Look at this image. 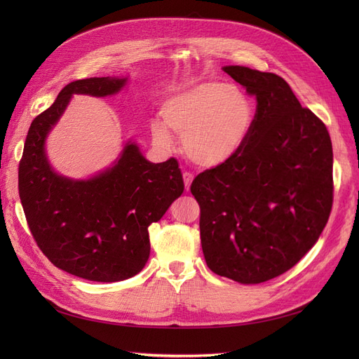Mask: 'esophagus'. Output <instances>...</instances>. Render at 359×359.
Returning a JSON list of instances; mask_svg holds the SVG:
<instances>
[{
    "instance_id": "esophagus-1",
    "label": "esophagus",
    "mask_w": 359,
    "mask_h": 359,
    "mask_svg": "<svg viewBox=\"0 0 359 359\" xmlns=\"http://www.w3.org/2000/svg\"><path fill=\"white\" fill-rule=\"evenodd\" d=\"M182 180H184V186H186V190L189 191V190H190V186H191V182H193V173L184 172V173H182Z\"/></svg>"
}]
</instances>
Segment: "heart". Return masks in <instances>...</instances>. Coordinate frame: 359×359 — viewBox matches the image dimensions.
Instances as JSON below:
<instances>
[{
	"instance_id": "obj_1",
	"label": "heart",
	"mask_w": 359,
	"mask_h": 359,
	"mask_svg": "<svg viewBox=\"0 0 359 359\" xmlns=\"http://www.w3.org/2000/svg\"><path fill=\"white\" fill-rule=\"evenodd\" d=\"M255 115L253 100L238 86L205 81L168 97L161 106L165 124L153 126V137L157 145L170 148V129L182 137L184 153L193 163L214 168L240 153Z\"/></svg>"
}]
</instances>
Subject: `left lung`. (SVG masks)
Returning <instances> with one entry per match:
<instances>
[{"instance_id": "left-lung-1", "label": "left lung", "mask_w": 359, "mask_h": 359, "mask_svg": "<svg viewBox=\"0 0 359 359\" xmlns=\"http://www.w3.org/2000/svg\"><path fill=\"white\" fill-rule=\"evenodd\" d=\"M223 70L256 95L252 132L240 153L191 182L201 243L217 276L243 285L278 277L316 244L332 206L327 127L274 73Z\"/></svg>"}]
</instances>
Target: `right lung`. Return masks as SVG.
Masks as SVG:
<instances>
[{
	"instance_id": "right-lung-1",
	"label": "right lung",
	"mask_w": 359,
	"mask_h": 359,
	"mask_svg": "<svg viewBox=\"0 0 359 359\" xmlns=\"http://www.w3.org/2000/svg\"><path fill=\"white\" fill-rule=\"evenodd\" d=\"M128 78H90L64 86L34 118L19 163V196L29 231L57 268L91 281H121L142 271L149 257L148 226L158 222L184 191L175 158L148 161L128 140L109 168L86 180L53 170L46 137L73 94L107 97Z\"/></svg>"
}]
</instances>
